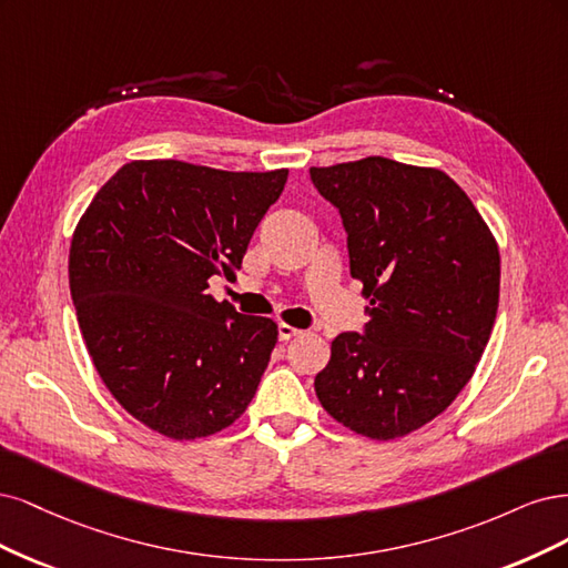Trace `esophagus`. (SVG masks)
Listing matches in <instances>:
<instances>
[{
  "instance_id": "34e87169",
  "label": "esophagus",
  "mask_w": 568,
  "mask_h": 568,
  "mask_svg": "<svg viewBox=\"0 0 568 568\" xmlns=\"http://www.w3.org/2000/svg\"><path fill=\"white\" fill-rule=\"evenodd\" d=\"M302 331L300 327H295V325H290V323H278V337L285 342V339H292V337H297Z\"/></svg>"
}]
</instances>
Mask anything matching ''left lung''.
I'll return each instance as SVG.
<instances>
[{"label":"left lung","instance_id":"8db88e82","mask_svg":"<svg viewBox=\"0 0 568 568\" xmlns=\"http://www.w3.org/2000/svg\"><path fill=\"white\" fill-rule=\"evenodd\" d=\"M339 210L365 335L342 333L316 375L339 425L392 442L442 415L471 379L500 297V252L467 193L436 168L371 155L311 168Z\"/></svg>","mask_w":568,"mask_h":568}]
</instances>
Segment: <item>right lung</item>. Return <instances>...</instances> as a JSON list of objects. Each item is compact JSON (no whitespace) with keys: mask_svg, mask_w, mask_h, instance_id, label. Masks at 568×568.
<instances>
[{"mask_svg":"<svg viewBox=\"0 0 568 568\" xmlns=\"http://www.w3.org/2000/svg\"><path fill=\"white\" fill-rule=\"evenodd\" d=\"M285 181L287 170L132 160L80 216L68 278L87 352L108 392L149 429L193 442L250 406L278 325L205 290L241 268Z\"/></svg>","mask_w":568,"mask_h":568,"instance_id":"add662e5","label":"right lung"}]
</instances>
